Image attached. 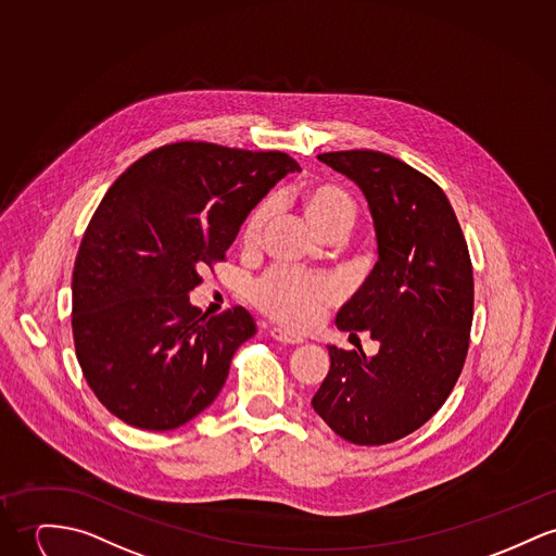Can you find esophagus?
I'll return each instance as SVG.
<instances>
[{"label":"esophagus","instance_id":"1","mask_svg":"<svg viewBox=\"0 0 556 556\" xmlns=\"http://www.w3.org/2000/svg\"><path fill=\"white\" fill-rule=\"evenodd\" d=\"M270 337L275 339V341L283 342V344H300V342H304L302 337L299 334H294V332H290V330H286V328H270Z\"/></svg>","mask_w":556,"mask_h":556}]
</instances>
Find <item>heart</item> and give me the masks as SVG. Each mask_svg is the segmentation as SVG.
<instances>
[{
    "instance_id": "b5f03b06",
    "label": "heart",
    "mask_w": 556,
    "mask_h": 556,
    "mask_svg": "<svg viewBox=\"0 0 556 556\" xmlns=\"http://www.w3.org/2000/svg\"><path fill=\"white\" fill-rule=\"evenodd\" d=\"M300 203L311 224L326 237L330 232H346L357 215L353 197L334 184H317L300 194ZM273 214V203L266 201L250 214L241 239L243 245L254 248L262 239L266 222ZM341 299V288L332 277L308 275L290 268H270L252 288V300L262 313L290 326H315L328 306Z\"/></svg>"
}]
</instances>
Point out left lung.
I'll list each match as a JSON object with an SVG mask.
<instances>
[{"label": "left lung", "instance_id": "8db88e82", "mask_svg": "<svg viewBox=\"0 0 556 556\" xmlns=\"http://www.w3.org/2000/svg\"><path fill=\"white\" fill-rule=\"evenodd\" d=\"M353 179L375 219L379 262L337 326L366 330L379 353L328 346L330 372L311 404L359 446L395 442L428 424L466 364L473 317L468 243L442 188L375 150L317 156Z\"/></svg>", "mask_w": 556, "mask_h": 556}]
</instances>
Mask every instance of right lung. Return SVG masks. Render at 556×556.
Instances as JSON below:
<instances>
[{"label": "right lung", "instance_id": "1", "mask_svg": "<svg viewBox=\"0 0 556 556\" xmlns=\"http://www.w3.org/2000/svg\"><path fill=\"white\" fill-rule=\"evenodd\" d=\"M299 163L179 141L135 161L86 226L72 279V330L86 383L128 426L179 428L226 383L256 334L243 306L207 317L188 294L226 257L243 219Z\"/></svg>", "mask_w": 556, "mask_h": 556}]
</instances>
